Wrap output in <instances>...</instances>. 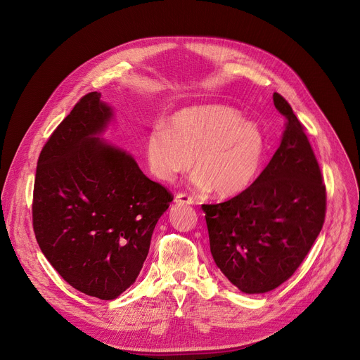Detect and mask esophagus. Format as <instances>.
Listing matches in <instances>:
<instances>
[{
    "label": "esophagus",
    "instance_id": "1",
    "mask_svg": "<svg viewBox=\"0 0 360 360\" xmlns=\"http://www.w3.org/2000/svg\"><path fill=\"white\" fill-rule=\"evenodd\" d=\"M174 202H176L177 205H193V203H195L193 198L187 196V195H184V193H179V195L174 198Z\"/></svg>",
    "mask_w": 360,
    "mask_h": 360
}]
</instances>
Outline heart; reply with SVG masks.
Listing matches in <instances>:
<instances>
[{"label": "heart", "instance_id": "b5f03b06", "mask_svg": "<svg viewBox=\"0 0 360 360\" xmlns=\"http://www.w3.org/2000/svg\"><path fill=\"white\" fill-rule=\"evenodd\" d=\"M266 146L262 129L237 108L208 104L179 110L169 127H153L145 155L150 173L167 183L189 171L195 158L191 181L196 189L234 198L259 176Z\"/></svg>", "mask_w": 360, "mask_h": 360}]
</instances>
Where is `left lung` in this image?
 <instances>
[{
	"label": "left lung",
	"mask_w": 360,
	"mask_h": 360,
	"mask_svg": "<svg viewBox=\"0 0 360 360\" xmlns=\"http://www.w3.org/2000/svg\"><path fill=\"white\" fill-rule=\"evenodd\" d=\"M285 117L278 149L246 192L202 205L214 262L248 295L266 293L293 276L322 229L327 195L303 126L274 94Z\"/></svg>",
	"instance_id": "1"
}]
</instances>
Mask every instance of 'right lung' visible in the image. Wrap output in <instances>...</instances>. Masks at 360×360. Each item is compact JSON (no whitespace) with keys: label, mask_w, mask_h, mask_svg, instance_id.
<instances>
[{"label":"right lung","mask_w":360,"mask_h":360,"mask_svg":"<svg viewBox=\"0 0 360 360\" xmlns=\"http://www.w3.org/2000/svg\"><path fill=\"white\" fill-rule=\"evenodd\" d=\"M114 108L84 95L51 134L37 167L33 230L48 262L79 292L112 300L136 281L173 200L104 134Z\"/></svg>","instance_id":"right-lung-1"}]
</instances>
